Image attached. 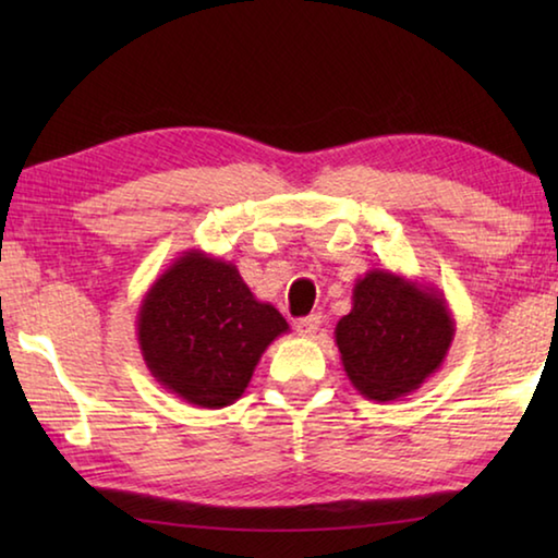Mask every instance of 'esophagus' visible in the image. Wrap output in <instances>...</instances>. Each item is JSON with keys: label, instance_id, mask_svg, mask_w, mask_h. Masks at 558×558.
<instances>
[{"label": "esophagus", "instance_id": "34e87169", "mask_svg": "<svg viewBox=\"0 0 558 558\" xmlns=\"http://www.w3.org/2000/svg\"><path fill=\"white\" fill-rule=\"evenodd\" d=\"M319 325H323V315H307L295 323V329L300 337H315Z\"/></svg>", "mask_w": 558, "mask_h": 558}]
</instances>
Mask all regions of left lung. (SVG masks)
Listing matches in <instances>:
<instances>
[{
  "mask_svg": "<svg viewBox=\"0 0 558 558\" xmlns=\"http://www.w3.org/2000/svg\"><path fill=\"white\" fill-rule=\"evenodd\" d=\"M452 337L446 295L386 268L356 278L352 310L335 327L349 381L379 403L421 389L446 362Z\"/></svg>",
  "mask_w": 558,
  "mask_h": 558,
  "instance_id": "8db88e82",
  "label": "left lung"
}]
</instances>
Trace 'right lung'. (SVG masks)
I'll return each mask as SVG.
<instances>
[{
    "mask_svg": "<svg viewBox=\"0 0 558 558\" xmlns=\"http://www.w3.org/2000/svg\"><path fill=\"white\" fill-rule=\"evenodd\" d=\"M286 332V317L253 295L233 263L199 248L169 263L137 313L149 374L199 409L239 401L263 352Z\"/></svg>",
    "mask_w": 558,
    "mask_h": 558,
    "instance_id": "right-lung-1",
    "label": "right lung"
}]
</instances>
